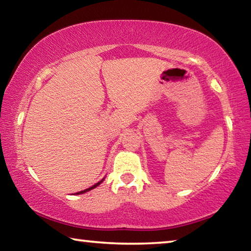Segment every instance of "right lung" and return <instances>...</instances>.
<instances>
[{
    "label": "right lung",
    "mask_w": 251,
    "mask_h": 251,
    "mask_svg": "<svg viewBox=\"0 0 251 251\" xmlns=\"http://www.w3.org/2000/svg\"><path fill=\"white\" fill-rule=\"evenodd\" d=\"M101 181H103V180H100V182H97V184H95L94 186H92V187H90V188H87V189H85V190H82V192H79V193H76V194H77V195H78V194H84V193H86V192H90V190H91V189H93V188H95V187H97V186H99V185L100 184V182H101Z\"/></svg>",
    "instance_id": "obj_1"
}]
</instances>
